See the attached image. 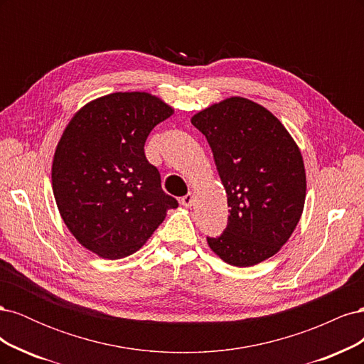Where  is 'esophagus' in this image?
Instances as JSON below:
<instances>
[{"instance_id":"obj_1","label":"esophagus","mask_w":364,"mask_h":364,"mask_svg":"<svg viewBox=\"0 0 364 364\" xmlns=\"http://www.w3.org/2000/svg\"><path fill=\"white\" fill-rule=\"evenodd\" d=\"M193 202H194V196H193L191 193H188V194H185L183 197H181V203H182L185 208H190V206L193 205Z\"/></svg>"}]
</instances>
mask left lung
I'll return each mask as SVG.
<instances>
[{
	"label": "left lung",
	"instance_id": "1",
	"mask_svg": "<svg viewBox=\"0 0 364 364\" xmlns=\"http://www.w3.org/2000/svg\"><path fill=\"white\" fill-rule=\"evenodd\" d=\"M213 150L228 194V226L206 237L225 262L249 267L273 257L304 211L306 179L299 147L261 105L230 97L191 118Z\"/></svg>",
	"mask_w": 364,
	"mask_h": 364
}]
</instances>
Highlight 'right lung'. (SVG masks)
<instances>
[{"label": "right lung", "mask_w": 364, "mask_h": 364, "mask_svg": "<svg viewBox=\"0 0 364 364\" xmlns=\"http://www.w3.org/2000/svg\"><path fill=\"white\" fill-rule=\"evenodd\" d=\"M173 107L147 92H115L77 112L56 147L53 193L70 232L107 259L136 252L178 200L144 153L150 132Z\"/></svg>", "instance_id": "obj_1"}]
</instances>
